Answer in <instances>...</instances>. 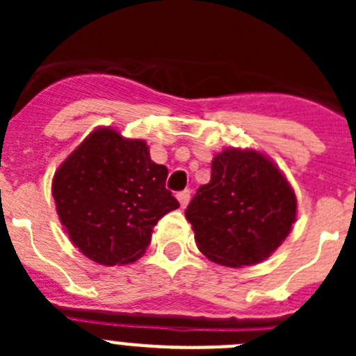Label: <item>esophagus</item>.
I'll list each match as a JSON object with an SVG mask.
<instances>
[{
    "label": "esophagus",
    "instance_id": "esophagus-1",
    "mask_svg": "<svg viewBox=\"0 0 356 356\" xmlns=\"http://www.w3.org/2000/svg\"><path fill=\"white\" fill-rule=\"evenodd\" d=\"M176 200L180 201L181 207H187L188 200H191V191H188V188H185V191H180V193L176 194Z\"/></svg>",
    "mask_w": 356,
    "mask_h": 356
}]
</instances>
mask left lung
Instances as JSON below:
<instances>
[{
	"mask_svg": "<svg viewBox=\"0 0 356 356\" xmlns=\"http://www.w3.org/2000/svg\"><path fill=\"white\" fill-rule=\"evenodd\" d=\"M296 194L271 160L253 149H225L213 156L210 181L185 210L197 248L228 267L267 259L291 234Z\"/></svg>",
	"mask_w": 356,
	"mask_h": 356,
	"instance_id": "1",
	"label": "left lung"
}]
</instances>
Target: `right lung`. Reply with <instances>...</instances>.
Here are the masks:
<instances>
[{
    "label": "right lung",
    "mask_w": 356,
    "mask_h": 356,
    "mask_svg": "<svg viewBox=\"0 0 356 356\" xmlns=\"http://www.w3.org/2000/svg\"><path fill=\"white\" fill-rule=\"evenodd\" d=\"M165 178L168 168L151 160L144 140L99 128L55 172L56 213L87 259L131 264L149 246L159 219L180 207Z\"/></svg>",
    "instance_id": "obj_1"
}]
</instances>
